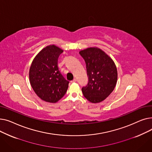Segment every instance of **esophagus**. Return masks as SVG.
Masks as SVG:
<instances>
[{"label": "esophagus", "instance_id": "esophagus-1", "mask_svg": "<svg viewBox=\"0 0 152 152\" xmlns=\"http://www.w3.org/2000/svg\"><path fill=\"white\" fill-rule=\"evenodd\" d=\"M71 83H75V82H76V79H74L73 80L71 81Z\"/></svg>", "mask_w": 152, "mask_h": 152}]
</instances>
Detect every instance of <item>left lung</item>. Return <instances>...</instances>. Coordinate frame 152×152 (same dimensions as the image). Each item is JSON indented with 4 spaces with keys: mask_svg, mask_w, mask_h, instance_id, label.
Instances as JSON below:
<instances>
[{
    "mask_svg": "<svg viewBox=\"0 0 152 152\" xmlns=\"http://www.w3.org/2000/svg\"><path fill=\"white\" fill-rule=\"evenodd\" d=\"M84 58L88 83L82 87L86 99L92 103L104 100L114 90L118 78L113 61L97 48H88L79 52Z\"/></svg>",
    "mask_w": 152,
    "mask_h": 152,
    "instance_id": "8db88e82",
    "label": "left lung"
}]
</instances>
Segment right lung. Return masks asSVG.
I'll use <instances>...</instances> for the list:
<instances>
[{"label":"right lung","instance_id":"obj_1","mask_svg":"<svg viewBox=\"0 0 152 152\" xmlns=\"http://www.w3.org/2000/svg\"><path fill=\"white\" fill-rule=\"evenodd\" d=\"M63 52L55 45L47 46L36 55L31 65V85L37 96L45 102H58L68 89L69 82L58 66V59Z\"/></svg>","mask_w":152,"mask_h":152}]
</instances>
